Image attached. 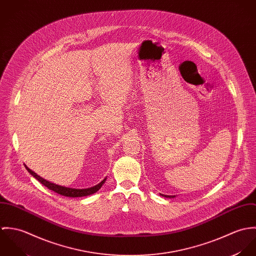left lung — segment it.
Segmentation results:
<instances>
[{
  "label": "left lung",
  "mask_w": 256,
  "mask_h": 256,
  "mask_svg": "<svg viewBox=\"0 0 256 256\" xmlns=\"http://www.w3.org/2000/svg\"><path fill=\"white\" fill-rule=\"evenodd\" d=\"M160 195L164 196V197H166V198H174L176 197L174 195H172V196L170 195H164V194H160Z\"/></svg>",
  "instance_id": "obj_1"
}]
</instances>
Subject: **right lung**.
Here are the masks:
<instances>
[{"mask_svg": "<svg viewBox=\"0 0 256 256\" xmlns=\"http://www.w3.org/2000/svg\"><path fill=\"white\" fill-rule=\"evenodd\" d=\"M26 168L28 170V172L34 176L36 178L37 180L41 184H43L44 186H46L48 189L60 194V195H63V196H67V197H82V196H88V195H92L94 193H96V191H98L100 189V187L104 185V183L106 182V178H104L102 182L94 185V187H90V188H86V189H74V188H69V187H65V186H61V185H57L55 183L49 182H47L46 180L42 178L41 176H37L36 174L34 172H32L30 168H28L26 166Z\"/></svg>", "mask_w": 256, "mask_h": 256, "instance_id": "obj_1", "label": "right lung"}]
</instances>
